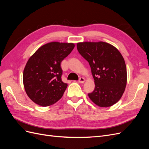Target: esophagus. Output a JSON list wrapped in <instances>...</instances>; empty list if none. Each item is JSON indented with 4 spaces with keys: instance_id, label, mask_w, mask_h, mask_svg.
<instances>
[{
    "instance_id": "1",
    "label": "esophagus",
    "mask_w": 149,
    "mask_h": 149,
    "mask_svg": "<svg viewBox=\"0 0 149 149\" xmlns=\"http://www.w3.org/2000/svg\"><path fill=\"white\" fill-rule=\"evenodd\" d=\"M84 81H85V79H84V78H83V77L79 78V80H78V82L80 83H83Z\"/></svg>"
}]
</instances>
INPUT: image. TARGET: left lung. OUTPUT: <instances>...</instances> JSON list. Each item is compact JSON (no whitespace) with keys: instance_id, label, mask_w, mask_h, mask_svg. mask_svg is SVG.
<instances>
[{"instance_id":"1","label":"left lung","mask_w":149,"mask_h":149,"mask_svg":"<svg viewBox=\"0 0 149 149\" xmlns=\"http://www.w3.org/2000/svg\"><path fill=\"white\" fill-rule=\"evenodd\" d=\"M79 54L88 61L95 88L88 93L91 100L100 107H109L118 102L125 91L127 69L120 53L106 42L77 43Z\"/></svg>"}]
</instances>
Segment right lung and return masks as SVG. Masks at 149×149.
Returning a JSON list of instances; mask_svg holds the SVG:
<instances>
[{"mask_svg":"<svg viewBox=\"0 0 149 149\" xmlns=\"http://www.w3.org/2000/svg\"><path fill=\"white\" fill-rule=\"evenodd\" d=\"M74 48L73 43H48L29 58L24 70L23 81L31 101L48 106L61 99L68 86L61 80V62Z\"/></svg>","mask_w":149,"mask_h":149,"instance_id":"add662e5","label":"right lung"}]
</instances>
